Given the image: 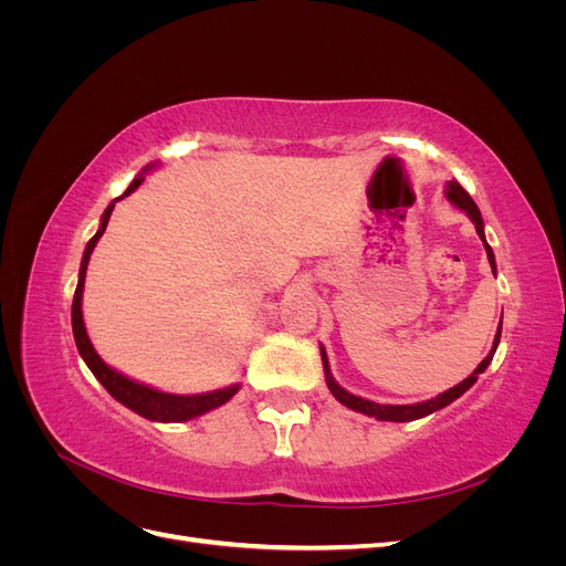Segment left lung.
I'll list each match as a JSON object with an SVG mask.
<instances>
[{"label": "left lung", "mask_w": 566, "mask_h": 566, "mask_svg": "<svg viewBox=\"0 0 566 566\" xmlns=\"http://www.w3.org/2000/svg\"><path fill=\"white\" fill-rule=\"evenodd\" d=\"M447 198L455 205V208L465 210L468 217L474 221V229H476L479 238H482V243H484V250H486V256H489L491 271L495 273L493 250H491V245L486 243V238H484V219H482V212H479V208L474 205V200L470 198V193H468L465 188H462L458 181H449ZM501 323H503V318H501ZM499 342H501V325H499V333H495V337H493L491 352L486 354L484 361L476 366V370L470 375V378H465L460 385H455V387L447 389L443 394H439L437 399L422 401V403H413V406H389V403H375V401H368V399H361V397H354V394L345 391V389H342V387L333 380L331 368H328V356H325V349H323V347H321V358H323V368H325V382H328V389L333 391V397H335L339 403H345L347 408L358 410V413H366V416H370V418H378V420L408 422V420H418V418L430 416V413H434V410H439V408H443V406H449L451 401H455V399L460 397V394H465V391L476 382L479 373H484L486 366L491 364V358H493V354H495V347H499Z\"/></svg>", "instance_id": "obj_1"}]
</instances>
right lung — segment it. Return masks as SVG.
Instances as JSON below:
<instances>
[{
	"label": "right lung",
	"mask_w": 566,
	"mask_h": 566,
	"mask_svg": "<svg viewBox=\"0 0 566 566\" xmlns=\"http://www.w3.org/2000/svg\"><path fill=\"white\" fill-rule=\"evenodd\" d=\"M144 177H136L127 191L119 196L125 198L136 188L142 186ZM117 198V200H119ZM115 205H108L104 217H101V227L98 231L92 235V241L84 248L82 254V264H80V281L75 287V297H73V335H75V345L80 356L84 358V364L90 366V370L94 373V378L108 389V394L113 399H117L123 406L132 408L134 413H139L148 420H156V422H184V420H191L196 416L208 413V410L227 403L233 394L241 389V385H231L227 389H217V391H208V394H193V397H181V394H165L158 389H150L146 385L134 382L125 375H119L117 370H113L111 366H106L101 361V356L94 352L92 342L87 337V328H84V321H82V290H84V273H87V264H90V254L96 248L98 238L104 235L106 227H108V219L113 212Z\"/></svg>",
	"instance_id": "1"
}]
</instances>
